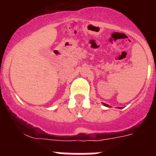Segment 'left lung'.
Listing matches in <instances>:
<instances>
[{
    "label": "left lung",
    "instance_id": "left-lung-1",
    "mask_svg": "<svg viewBox=\"0 0 156 156\" xmlns=\"http://www.w3.org/2000/svg\"><path fill=\"white\" fill-rule=\"evenodd\" d=\"M103 105H105V106H107V107H109V105H107V104H105V103H103Z\"/></svg>",
    "mask_w": 156,
    "mask_h": 156
}]
</instances>
